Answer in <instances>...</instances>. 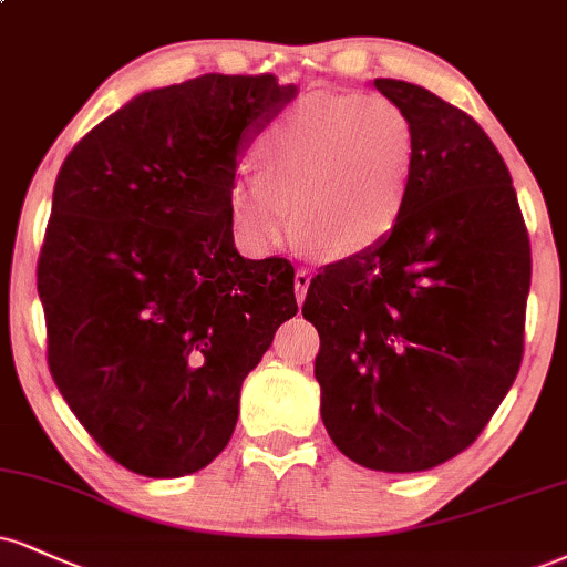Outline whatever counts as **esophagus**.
Returning a JSON list of instances; mask_svg holds the SVG:
<instances>
[{
  "mask_svg": "<svg viewBox=\"0 0 567 567\" xmlns=\"http://www.w3.org/2000/svg\"><path fill=\"white\" fill-rule=\"evenodd\" d=\"M309 285H311V271L303 269V266H298L296 269V298L298 301H303L306 292H309Z\"/></svg>",
  "mask_w": 567,
  "mask_h": 567,
  "instance_id": "obj_1",
  "label": "esophagus"
}]
</instances>
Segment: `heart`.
<instances>
[{"label": "heart", "mask_w": 567, "mask_h": 567, "mask_svg": "<svg viewBox=\"0 0 567 567\" xmlns=\"http://www.w3.org/2000/svg\"><path fill=\"white\" fill-rule=\"evenodd\" d=\"M414 161L412 121L395 102L361 92L309 94L258 136V182L231 184V224L258 254L288 240L292 216L303 254L319 261L361 256L399 224Z\"/></svg>", "instance_id": "obj_1"}]
</instances>
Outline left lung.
<instances>
[{"instance_id":"1","label":"left lung","mask_w":567,"mask_h":567,"mask_svg":"<svg viewBox=\"0 0 567 567\" xmlns=\"http://www.w3.org/2000/svg\"><path fill=\"white\" fill-rule=\"evenodd\" d=\"M374 89L417 140L406 206L383 243L311 279L303 317L332 443L361 467L420 473L465 452L515 383L530 245L488 134L417 84Z\"/></svg>"}]
</instances>
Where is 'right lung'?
<instances>
[{"mask_svg":"<svg viewBox=\"0 0 567 567\" xmlns=\"http://www.w3.org/2000/svg\"><path fill=\"white\" fill-rule=\"evenodd\" d=\"M296 97L271 73L136 94L68 153L37 285L58 391L111 460L179 478L224 452L240 388L296 317L292 266L235 248L237 158Z\"/></svg>","mask_w":567,"mask_h":567,"instance_id":"obj_1","label":"right lung"}]
</instances>
